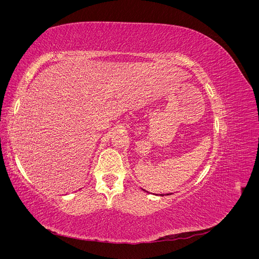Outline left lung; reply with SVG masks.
Masks as SVG:
<instances>
[{
	"instance_id": "left-lung-1",
	"label": "left lung",
	"mask_w": 259,
	"mask_h": 259,
	"mask_svg": "<svg viewBox=\"0 0 259 259\" xmlns=\"http://www.w3.org/2000/svg\"><path fill=\"white\" fill-rule=\"evenodd\" d=\"M144 191H145V190H144ZM161 195H162V197H163V195H164V194H161ZM165 195H169V193H166Z\"/></svg>"
}]
</instances>
